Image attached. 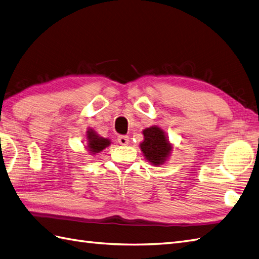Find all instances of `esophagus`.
<instances>
[{
  "label": "esophagus",
  "instance_id": "obj_1",
  "mask_svg": "<svg viewBox=\"0 0 259 259\" xmlns=\"http://www.w3.org/2000/svg\"><path fill=\"white\" fill-rule=\"evenodd\" d=\"M117 141H118L120 145H127L128 142H130L128 136H126V135H119L117 137Z\"/></svg>",
  "mask_w": 259,
  "mask_h": 259
}]
</instances>
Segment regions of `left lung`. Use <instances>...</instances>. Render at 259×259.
I'll list each match as a JSON object with an SVG mask.
<instances>
[{
  "mask_svg": "<svg viewBox=\"0 0 259 259\" xmlns=\"http://www.w3.org/2000/svg\"><path fill=\"white\" fill-rule=\"evenodd\" d=\"M143 135L144 141L140 147L145 158L155 166L164 164L171 152V145L165 132L158 126H151L143 131Z\"/></svg>",
  "mask_w": 259,
  "mask_h": 259,
  "instance_id": "obj_1",
  "label": "left lung"
}]
</instances>
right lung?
<instances>
[{"label": "right lung", "mask_w": 259, "mask_h": 259, "mask_svg": "<svg viewBox=\"0 0 259 259\" xmlns=\"http://www.w3.org/2000/svg\"><path fill=\"white\" fill-rule=\"evenodd\" d=\"M86 133H88L86 134V139H88V146L86 147H88V149L92 154L100 153L103 149L111 145L110 140L101 137L94 130L90 128Z\"/></svg>", "instance_id": "obj_1"}]
</instances>
